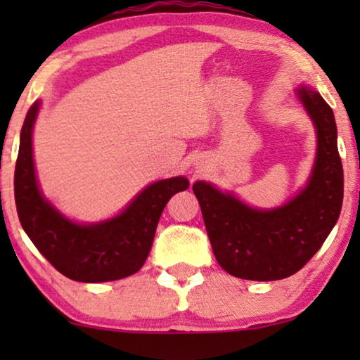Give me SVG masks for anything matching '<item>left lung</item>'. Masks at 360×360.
Segmentation results:
<instances>
[{
  "instance_id": "1",
  "label": "left lung",
  "mask_w": 360,
  "mask_h": 360,
  "mask_svg": "<svg viewBox=\"0 0 360 360\" xmlns=\"http://www.w3.org/2000/svg\"><path fill=\"white\" fill-rule=\"evenodd\" d=\"M298 98L316 126L318 152L307 188L297 198L262 211L205 181L193 185L214 257L234 277L270 282L297 274L318 252L341 213L344 174L333 110L308 86L300 88Z\"/></svg>"
}]
</instances>
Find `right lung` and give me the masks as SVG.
<instances>
[{"mask_svg": "<svg viewBox=\"0 0 360 360\" xmlns=\"http://www.w3.org/2000/svg\"><path fill=\"white\" fill-rule=\"evenodd\" d=\"M39 101L27 111L14 170V200L22 229L44 257L77 282H111L144 265L167 201L188 188L184 176L160 180L134 198L120 216L100 224H75L39 191L32 160V126Z\"/></svg>", "mask_w": 360, "mask_h": 360, "instance_id": "1", "label": "right lung"}]
</instances>
